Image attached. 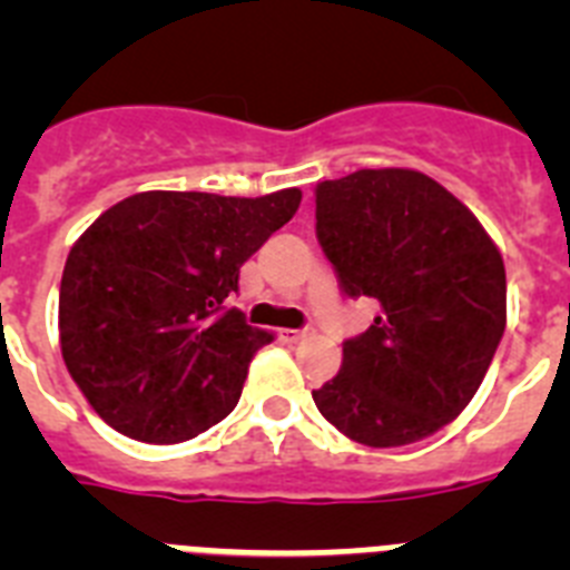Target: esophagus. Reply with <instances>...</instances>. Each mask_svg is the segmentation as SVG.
Masks as SVG:
<instances>
[{"mask_svg":"<svg viewBox=\"0 0 570 570\" xmlns=\"http://www.w3.org/2000/svg\"><path fill=\"white\" fill-rule=\"evenodd\" d=\"M282 340H288V342H299L305 340V336H311V328H288V331H279Z\"/></svg>","mask_w":570,"mask_h":570,"instance_id":"34e87169","label":"esophagus"}]
</instances>
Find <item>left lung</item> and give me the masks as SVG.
<instances>
[{"instance_id":"left-lung-1","label":"left lung","mask_w":570,"mask_h":570,"mask_svg":"<svg viewBox=\"0 0 570 570\" xmlns=\"http://www.w3.org/2000/svg\"><path fill=\"white\" fill-rule=\"evenodd\" d=\"M316 239L347 299L380 305L314 391L320 414L371 448L454 422L505 331V265L480 219L420 170H356L316 185Z\"/></svg>"}]
</instances>
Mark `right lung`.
Segmentation results:
<instances>
[{
    "label": "right lung",
    "mask_w": 570,
    "mask_h": 570,
    "mask_svg": "<svg viewBox=\"0 0 570 570\" xmlns=\"http://www.w3.org/2000/svg\"><path fill=\"white\" fill-rule=\"evenodd\" d=\"M299 199L296 188L256 199L145 190L79 236L59 285V345L110 428L168 445L234 411L271 334L250 328L228 296Z\"/></svg>",
    "instance_id": "add662e5"
}]
</instances>
